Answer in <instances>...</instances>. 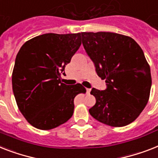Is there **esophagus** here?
I'll return each mask as SVG.
<instances>
[{
	"mask_svg": "<svg viewBox=\"0 0 158 158\" xmlns=\"http://www.w3.org/2000/svg\"><path fill=\"white\" fill-rule=\"evenodd\" d=\"M86 91H87V93H88V94H89L91 92V89L90 88H86Z\"/></svg>",
	"mask_w": 158,
	"mask_h": 158,
	"instance_id": "obj_1",
	"label": "esophagus"
}]
</instances>
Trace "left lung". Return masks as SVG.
Here are the masks:
<instances>
[{"mask_svg": "<svg viewBox=\"0 0 158 158\" xmlns=\"http://www.w3.org/2000/svg\"><path fill=\"white\" fill-rule=\"evenodd\" d=\"M82 43L106 89L92 88L96 104L89 109L95 119L111 127H124L137 118L148 103L152 79L139 45L113 32H82Z\"/></svg>", "mask_w": 158, "mask_h": 158, "instance_id": "obj_1", "label": "left lung"}]
</instances>
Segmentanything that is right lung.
I'll use <instances>...</instances> for the list:
<instances>
[{
	"instance_id": "1",
	"label": "right lung",
	"mask_w": 158,
	"mask_h": 158,
	"mask_svg": "<svg viewBox=\"0 0 158 158\" xmlns=\"http://www.w3.org/2000/svg\"><path fill=\"white\" fill-rule=\"evenodd\" d=\"M81 45V34L47 33L26 42L12 74L13 92L20 112L31 125L50 130L72 117L74 99L86 92L80 83L66 85L61 75Z\"/></svg>"
}]
</instances>
